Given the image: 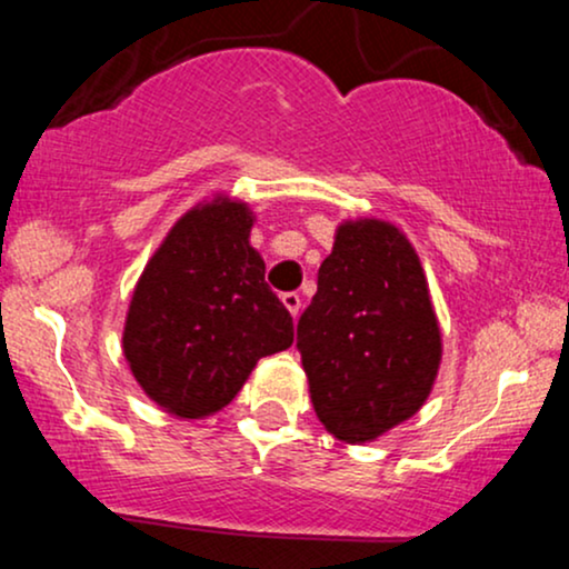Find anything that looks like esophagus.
<instances>
[{
	"label": "esophagus",
	"mask_w": 569,
	"mask_h": 569,
	"mask_svg": "<svg viewBox=\"0 0 569 569\" xmlns=\"http://www.w3.org/2000/svg\"><path fill=\"white\" fill-rule=\"evenodd\" d=\"M280 299H283L286 310H289L293 318H297V316H299V312H302V297H299V293H297V291H286V293H283V297H280Z\"/></svg>",
	"instance_id": "1"
}]
</instances>
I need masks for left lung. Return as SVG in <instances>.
<instances>
[{"label":"left lung","mask_w":569,"mask_h":569,"mask_svg":"<svg viewBox=\"0 0 569 569\" xmlns=\"http://www.w3.org/2000/svg\"><path fill=\"white\" fill-rule=\"evenodd\" d=\"M318 420L363 443L415 415L433 388L441 335L415 248L393 224L348 221L297 323Z\"/></svg>","instance_id":"left-lung-1"}]
</instances>
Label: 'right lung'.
Wrapping results in <instances>:
<instances>
[{"mask_svg": "<svg viewBox=\"0 0 569 569\" xmlns=\"http://www.w3.org/2000/svg\"><path fill=\"white\" fill-rule=\"evenodd\" d=\"M243 202L213 200L176 221L130 299L122 350L162 409L206 417L238 396L259 358L291 348L293 321L264 283Z\"/></svg>", "mask_w": 569, "mask_h": 569, "instance_id": "obj_1", "label": "right lung"}]
</instances>
